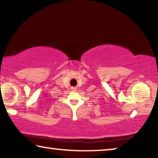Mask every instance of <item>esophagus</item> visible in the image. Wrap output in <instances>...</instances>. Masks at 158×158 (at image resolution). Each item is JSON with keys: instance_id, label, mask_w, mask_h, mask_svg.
<instances>
[{"instance_id": "1", "label": "esophagus", "mask_w": 158, "mask_h": 158, "mask_svg": "<svg viewBox=\"0 0 158 158\" xmlns=\"http://www.w3.org/2000/svg\"><path fill=\"white\" fill-rule=\"evenodd\" d=\"M71 89L73 91H76L77 90V88L76 87H71Z\"/></svg>"}]
</instances>
